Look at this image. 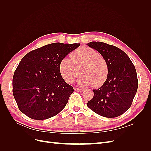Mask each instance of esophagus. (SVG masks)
<instances>
[{
    "instance_id": "1",
    "label": "esophagus",
    "mask_w": 151,
    "mask_h": 151,
    "mask_svg": "<svg viewBox=\"0 0 151 151\" xmlns=\"http://www.w3.org/2000/svg\"><path fill=\"white\" fill-rule=\"evenodd\" d=\"M74 91H77V92H79V93H82V92H83L84 89H80V88H74Z\"/></svg>"
}]
</instances>
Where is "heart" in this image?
<instances>
[{
	"instance_id": "obj_1",
	"label": "heart",
	"mask_w": 151,
	"mask_h": 151,
	"mask_svg": "<svg viewBox=\"0 0 151 151\" xmlns=\"http://www.w3.org/2000/svg\"><path fill=\"white\" fill-rule=\"evenodd\" d=\"M70 56L71 58H62L59 63V72L66 82L72 83L80 72L82 75L77 83L81 86L93 85L98 88L104 83L108 75V65L98 51L82 47L72 52Z\"/></svg>"
}]
</instances>
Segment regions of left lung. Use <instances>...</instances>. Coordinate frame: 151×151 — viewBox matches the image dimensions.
<instances>
[{"mask_svg":"<svg viewBox=\"0 0 151 151\" xmlns=\"http://www.w3.org/2000/svg\"><path fill=\"white\" fill-rule=\"evenodd\" d=\"M98 51L108 65V77L87 106L96 113L115 118L124 113L132 105L138 88L135 66L127 55L113 45L99 42L87 44Z\"/></svg>","mask_w":151,"mask_h":151,"instance_id":"left-lung-1","label":"left lung"}]
</instances>
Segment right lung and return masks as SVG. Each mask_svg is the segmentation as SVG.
Here are the masks:
<instances>
[{"label":"right lung","mask_w":151,"mask_h":151,"mask_svg":"<svg viewBox=\"0 0 151 151\" xmlns=\"http://www.w3.org/2000/svg\"><path fill=\"white\" fill-rule=\"evenodd\" d=\"M80 43H54L33 50L21 59L12 79V92L19 110L34 120L60 113L74 92L59 72V63Z\"/></svg>","instance_id":"obj_1"}]
</instances>
